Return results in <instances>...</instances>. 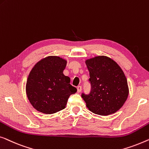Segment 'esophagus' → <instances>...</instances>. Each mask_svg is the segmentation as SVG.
I'll return each instance as SVG.
<instances>
[{"label": "esophagus", "mask_w": 149, "mask_h": 149, "mask_svg": "<svg viewBox=\"0 0 149 149\" xmlns=\"http://www.w3.org/2000/svg\"><path fill=\"white\" fill-rule=\"evenodd\" d=\"M77 93H80L81 91V86H77Z\"/></svg>", "instance_id": "obj_1"}]
</instances>
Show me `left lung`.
I'll return each mask as SVG.
<instances>
[{
	"instance_id": "8db88e82",
	"label": "left lung",
	"mask_w": 149,
	"mask_h": 149,
	"mask_svg": "<svg viewBox=\"0 0 149 149\" xmlns=\"http://www.w3.org/2000/svg\"><path fill=\"white\" fill-rule=\"evenodd\" d=\"M85 62L91 84L89 95H81L86 107L100 116L115 113L122 107L128 96L124 73L116 61L106 56H95Z\"/></svg>"
}]
</instances>
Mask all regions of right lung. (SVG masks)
I'll list each match as a JSON object with an SVG mask.
<instances>
[{
  "instance_id": "1",
  "label": "right lung",
  "mask_w": 149,
  "mask_h": 149,
  "mask_svg": "<svg viewBox=\"0 0 149 149\" xmlns=\"http://www.w3.org/2000/svg\"><path fill=\"white\" fill-rule=\"evenodd\" d=\"M67 61L49 56L39 61L27 79L26 91L29 101L38 111L53 114L65 108L70 96L77 92L70 78L63 74Z\"/></svg>"
}]
</instances>
